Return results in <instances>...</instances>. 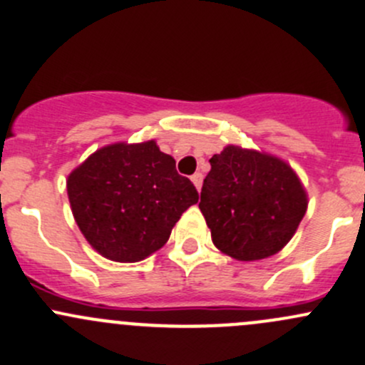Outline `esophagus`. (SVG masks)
Segmentation results:
<instances>
[{
  "mask_svg": "<svg viewBox=\"0 0 365 365\" xmlns=\"http://www.w3.org/2000/svg\"><path fill=\"white\" fill-rule=\"evenodd\" d=\"M190 180H192L195 189L201 190V185H202V175H201V173H195V175L190 176Z\"/></svg>",
  "mask_w": 365,
  "mask_h": 365,
  "instance_id": "obj_1",
  "label": "esophagus"
}]
</instances>
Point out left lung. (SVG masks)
I'll use <instances>...</instances> for the list:
<instances>
[{
  "instance_id": "obj_1",
  "label": "left lung",
  "mask_w": 365,
  "mask_h": 365,
  "mask_svg": "<svg viewBox=\"0 0 365 365\" xmlns=\"http://www.w3.org/2000/svg\"><path fill=\"white\" fill-rule=\"evenodd\" d=\"M199 210L213 245L243 262L267 259L292 240L308 195L285 160L227 145L210 159Z\"/></svg>"
}]
</instances>
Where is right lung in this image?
I'll return each instance as SVG.
<instances>
[{
	"instance_id": "1",
	"label": "right lung",
	"mask_w": 365,
	"mask_h": 365,
	"mask_svg": "<svg viewBox=\"0 0 365 365\" xmlns=\"http://www.w3.org/2000/svg\"><path fill=\"white\" fill-rule=\"evenodd\" d=\"M66 189L80 231L115 262H138L163 248L199 199L153 140L99 148L70 173Z\"/></svg>"
}]
</instances>
